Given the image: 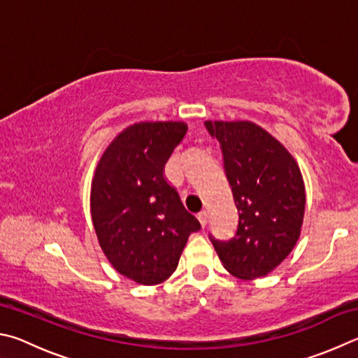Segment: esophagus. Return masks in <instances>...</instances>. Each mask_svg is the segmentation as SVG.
Listing matches in <instances>:
<instances>
[{
	"label": "esophagus",
	"instance_id": "esophagus-1",
	"mask_svg": "<svg viewBox=\"0 0 358 358\" xmlns=\"http://www.w3.org/2000/svg\"><path fill=\"white\" fill-rule=\"evenodd\" d=\"M198 220H199V223H201V227H206V224H208V220H209L208 212H206V210L199 212V214H198Z\"/></svg>",
	"mask_w": 358,
	"mask_h": 358
}]
</instances>
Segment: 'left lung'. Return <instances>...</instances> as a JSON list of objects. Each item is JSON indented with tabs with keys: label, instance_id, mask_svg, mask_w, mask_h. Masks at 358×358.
Masks as SVG:
<instances>
[{
	"label": "left lung",
	"instance_id": "left-lung-1",
	"mask_svg": "<svg viewBox=\"0 0 358 358\" xmlns=\"http://www.w3.org/2000/svg\"><path fill=\"white\" fill-rule=\"evenodd\" d=\"M220 141L224 173L239 212L228 242L212 239L223 267L241 280L266 277L292 252L302 231L305 184L277 138L250 121H206Z\"/></svg>",
	"mask_w": 358,
	"mask_h": 358
}]
</instances>
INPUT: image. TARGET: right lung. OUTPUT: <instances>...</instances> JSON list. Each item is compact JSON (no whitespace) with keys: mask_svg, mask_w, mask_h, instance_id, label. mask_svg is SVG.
I'll list each match as a JSON object with an SVG mask.
<instances>
[{"mask_svg":"<svg viewBox=\"0 0 358 358\" xmlns=\"http://www.w3.org/2000/svg\"><path fill=\"white\" fill-rule=\"evenodd\" d=\"M187 129L180 121L129 125L94 171L91 217L99 245L110 264L138 285L171 277L189 236L201 228L165 178V163Z\"/></svg>","mask_w":358,"mask_h":358,"instance_id":"add662e5","label":"right lung"}]
</instances>
